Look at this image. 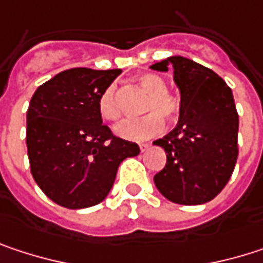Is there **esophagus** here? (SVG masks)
Wrapping results in <instances>:
<instances>
[{"label": "esophagus", "instance_id": "esophagus-1", "mask_svg": "<svg viewBox=\"0 0 263 263\" xmlns=\"http://www.w3.org/2000/svg\"><path fill=\"white\" fill-rule=\"evenodd\" d=\"M149 146H151V144H147V143H141V144H140V151L144 152L146 149H149Z\"/></svg>", "mask_w": 263, "mask_h": 263}]
</instances>
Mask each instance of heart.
Here are the masks:
<instances>
[{"label": "heart", "mask_w": 263, "mask_h": 263, "mask_svg": "<svg viewBox=\"0 0 263 263\" xmlns=\"http://www.w3.org/2000/svg\"><path fill=\"white\" fill-rule=\"evenodd\" d=\"M138 85L147 94L141 106V112L146 116L138 120L123 122L116 128V132L126 140H144L158 135L164 126L163 119L175 120L181 111V97L166 88L164 78L146 73L138 78ZM99 112L108 122H117L122 117L116 85H109L103 91L99 100Z\"/></svg>", "instance_id": "heart-1"}]
</instances>
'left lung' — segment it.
<instances>
[{
    "mask_svg": "<svg viewBox=\"0 0 263 263\" xmlns=\"http://www.w3.org/2000/svg\"><path fill=\"white\" fill-rule=\"evenodd\" d=\"M174 68L181 94L177 126L154 141L166 152V166L154 177L160 193L175 204L212 201L229 183L237 160V116L230 86L215 71L183 56L151 68Z\"/></svg>",
    "mask_w": 263,
    "mask_h": 263,
    "instance_id": "left-lung-1",
    "label": "left lung"
}]
</instances>
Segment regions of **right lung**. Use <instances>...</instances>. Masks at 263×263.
<instances>
[{"instance_id": "right-lung-1", "label": "right lung", "mask_w": 263, "mask_h": 263, "mask_svg": "<svg viewBox=\"0 0 263 263\" xmlns=\"http://www.w3.org/2000/svg\"><path fill=\"white\" fill-rule=\"evenodd\" d=\"M122 70L71 68L42 83L27 109V154L41 190L67 209L102 202L137 143L102 123L99 100Z\"/></svg>"}]
</instances>
